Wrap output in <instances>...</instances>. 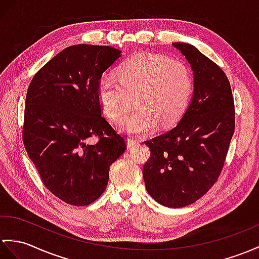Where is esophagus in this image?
<instances>
[{
    "label": "esophagus",
    "mask_w": 259,
    "mask_h": 259,
    "mask_svg": "<svg viewBox=\"0 0 259 259\" xmlns=\"http://www.w3.org/2000/svg\"><path fill=\"white\" fill-rule=\"evenodd\" d=\"M137 144H139V141H138L137 139H134V138H128V140H127V147L128 148L137 146Z\"/></svg>",
    "instance_id": "1"
}]
</instances>
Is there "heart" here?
I'll use <instances>...</instances> for the list:
<instances>
[{"label":"heart","mask_w":259,"mask_h":259,"mask_svg":"<svg viewBox=\"0 0 259 259\" xmlns=\"http://www.w3.org/2000/svg\"><path fill=\"white\" fill-rule=\"evenodd\" d=\"M192 93V77L188 66L180 59L151 53L132 57L118 69V79L102 75L97 85L102 110L119 121L131 107L135 96L136 110L125 118L121 128L130 135L152 131L161 122L176 123L188 106Z\"/></svg>","instance_id":"b5f03b06"}]
</instances>
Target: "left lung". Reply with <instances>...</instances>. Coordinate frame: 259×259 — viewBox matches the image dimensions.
<instances>
[{"label":"left lung","instance_id":"left-lung-1","mask_svg":"<svg viewBox=\"0 0 259 259\" xmlns=\"http://www.w3.org/2000/svg\"><path fill=\"white\" fill-rule=\"evenodd\" d=\"M191 65L193 96L172 130L144 143L151 155L143 167L148 193L161 205L183 207L218 181L235 130L230 81L211 59L186 43H173Z\"/></svg>","mask_w":259,"mask_h":259}]
</instances>
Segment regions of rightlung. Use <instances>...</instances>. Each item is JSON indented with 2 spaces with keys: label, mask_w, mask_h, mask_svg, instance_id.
I'll use <instances>...</instances> for the list:
<instances>
[{
  "label": "right lung",
  "mask_w": 259,
  "mask_h": 259,
  "mask_svg": "<svg viewBox=\"0 0 259 259\" xmlns=\"http://www.w3.org/2000/svg\"><path fill=\"white\" fill-rule=\"evenodd\" d=\"M121 56L110 46L79 44L58 53L29 83L23 142L44 185L65 203L85 206L104 193L123 137L101 117L97 85ZM99 141L89 144L90 138Z\"/></svg>",
  "instance_id": "right-lung-1"
}]
</instances>
